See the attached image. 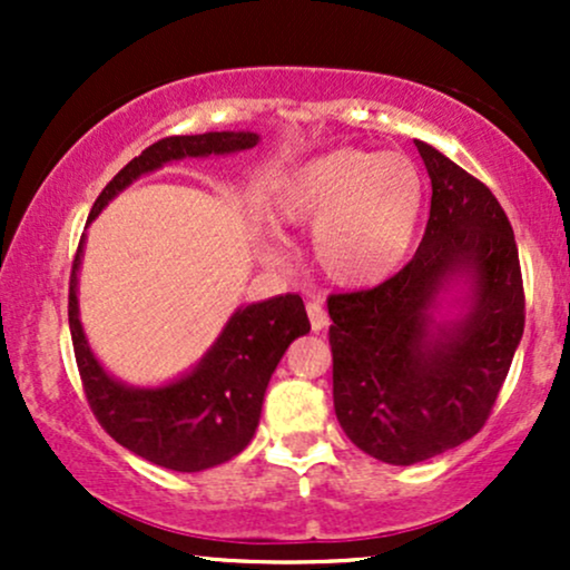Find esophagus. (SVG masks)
Instances as JSON below:
<instances>
[{
  "instance_id": "esophagus-1",
  "label": "esophagus",
  "mask_w": 570,
  "mask_h": 570,
  "mask_svg": "<svg viewBox=\"0 0 570 570\" xmlns=\"http://www.w3.org/2000/svg\"><path fill=\"white\" fill-rule=\"evenodd\" d=\"M307 318H311V326L313 332H322L326 330V324H330V316H326V311L318 303H307Z\"/></svg>"
}]
</instances>
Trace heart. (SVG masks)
I'll use <instances>...</instances> for the list:
<instances>
[{
	"instance_id": "1",
	"label": "heart",
	"mask_w": 570,
	"mask_h": 570,
	"mask_svg": "<svg viewBox=\"0 0 570 570\" xmlns=\"http://www.w3.org/2000/svg\"><path fill=\"white\" fill-rule=\"evenodd\" d=\"M426 208V176L402 153L337 147L305 160L281 181L273 217L311 227L313 263L348 289L375 286L407 263ZM278 259V240L265 246Z\"/></svg>"
}]
</instances>
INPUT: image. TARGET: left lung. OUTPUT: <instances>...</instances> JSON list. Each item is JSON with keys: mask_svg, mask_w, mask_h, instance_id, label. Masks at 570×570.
Returning a JSON list of instances; mask_svg holds the SVG:
<instances>
[{"mask_svg": "<svg viewBox=\"0 0 570 570\" xmlns=\"http://www.w3.org/2000/svg\"><path fill=\"white\" fill-rule=\"evenodd\" d=\"M431 212L415 257L375 289L332 294V396L345 436L394 466L429 461L485 426L525 326L520 257L495 195L415 141ZM455 285V317H436Z\"/></svg>", "mask_w": 570, "mask_h": 570, "instance_id": "left-lung-1", "label": "left lung"}]
</instances>
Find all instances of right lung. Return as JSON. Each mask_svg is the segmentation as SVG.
I'll list each match as a JSON object with an SVG mask.
<instances>
[{
    "instance_id": "1",
    "label": "right lung",
    "mask_w": 570,
    "mask_h": 570,
    "mask_svg": "<svg viewBox=\"0 0 570 570\" xmlns=\"http://www.w3.org/2000/svg\"><path fill=\"white\" fill-rule=\"evenodd\" d=\"M257 141L259 136L252 130H212L155 141L101 189L90 208L88 225L115 195L166 163L244 153L257 147ZM82 246L85 235L71 265L69 330L85 396L104 431L130 453L171 472H203L238 455L259 426L267 383L281 356L292 340L311 332L303 297L278 294L238 307L193 370L166 385L136 389L109 375L85 337L77 303Z\"/></svg>"
}]
</instances>
